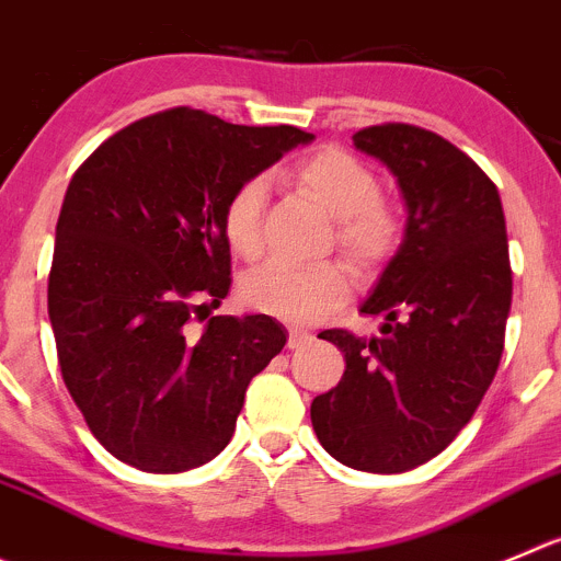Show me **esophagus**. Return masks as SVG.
Returning <instances> with one entry per match:
<instances>
[{"label": "esophagus", "mask_w": 561, "mask_h": 561, "mask_svg": "<svg viewBox=\"0 0 561 561\" xmlns=\"http://www.w3.org/2000/svg\"><path fill=\"white\" fill-rule=\"evenodd\" d=\"M311 339H313V335L308 333V330L291 328L289 330V341H286V344H289V350H300V346H306Z\"/></svg>", "instance_id": "1"}]
</instances>
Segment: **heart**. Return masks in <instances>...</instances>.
Wrapping results in <instances>:
<instances>
[{
    "instance_id": "1",
    "label": "heart",
    "mask_w": 561,
    "mask_h": 561,
    "mask_svg": "<svg viewBox=\"0 0 561 561\" xmlns=\"http://www.w3.org/2000/svg\"><path fill=\"white\" fill-rule=\"evenodd\" d=\"M300 190L335 217V244L360 272L386 264L399 244V217L380 197V179L341 148H319L295 164ZM270 184L264 175L244 179L222 209V231L233 253L255 259L264 244V209ZM244 306L286 322L308 324L335 311L350 297L352 277L339 261L297 266L266 261L242 277Z\"/></svg>"
}]
</instances>
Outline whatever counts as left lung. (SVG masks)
<instances>
[{
	"label": "left lung",
	"mask_w": 561,
	"mask_h": 561,
	"mask_svg": "<svg viewBox=\"0 0 561 561\" xmlns=\"http://www.w3.org/2000/svg\"><path fill=\"white\" fill-rule=\"evenodd\" d=\"M352 142L397 175L408 226L360 306L386 319L380 335H319L346 369L313 399L311 424L344 466L402 473L455 440L499 369L512 302L506 222L488 173L435 131L382 124Z\"/></svg>",
	"instance_id": "8db88e82"
}]
</instances>
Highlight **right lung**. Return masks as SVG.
<instances>
[{
    "instance_id": "obj_1",
    "label": "right lung",
    "mask_w": 561,
    "mask_h": 561,
    "mask_svg": "<svg viewBox=\"0 0 561 561\" xmlns=\"http://www.w3.org/2000/svg\"><path fill=\"white\" fill-rule=\"evenodd\" d=\"M297 126H237L175 106L112 135L68 184L49 272L62 382L99 444L148 473L215 460L250 380L284 350L266 313L195 319L231 289L222 209Z\"/></svg>"
}]
</instances>
